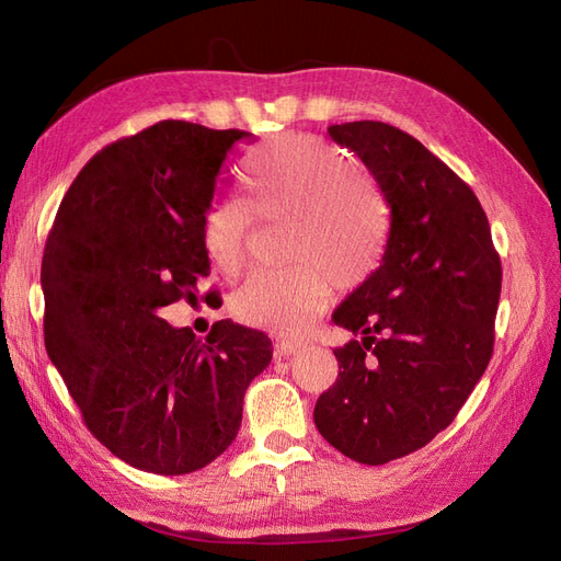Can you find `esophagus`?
I'll return each instance as SVG.
<instances>
[{
	"instance_id": "obj_1",
	"label": "esophagus",
	"mask_w": 561,
	"mask_h": 561,
	"mask_svg": "<svg viewBox=\"0 0 561 561\" xmlns=\"http://www.w3.org/2000/svg\"><path fill=\"white\" fill-rule=\"evenodd\" d=\"M276 348H278V355H283V358H290V355H295V353H299L304 348V344L301 342H293V339H283V342L276 344Z\"/></svg>"
}]
</instances>
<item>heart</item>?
Segmentation results:
<instances>
[{
  "label": "heart",
  "instance_id": "1",
  "mask_svg": "<svg viewBox=\"0 0 561 561\" xmlns=\"http://www.w3.org/2000/svg\"><path fill=\"white\" fill-rule=\"evenodd\" d=\"M245 198H217L203 217V245L225 276L250 257L257 217L290 219L283 271H260L231 297L233 318L254 330L301 334L328 309L336 290H358L377 274L390 239L383 186L316 135L287 133L250 149L241 163Z\"/></svg>",
  "mask_w": 561,
  "mask_h": 561
}]
</instances>
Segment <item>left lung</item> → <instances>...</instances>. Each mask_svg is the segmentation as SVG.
<instances>
[{"label": "left lung", "mask_w": 561, "mask_h": 561, "mask_svg": "<svg viewBox=\"0 0 561 561\" xmlns=\"http://www.w3.org/2000/svg\"><path fill=\"white\" fill-rule=\"evenodd\" d=\"M383 186L393 213L377 274L332 316L355 334L316 402L328 443L367 466L426 447L456 419L494 353L501 260L478 196L410 133L328 128Z\"/></svg>", "instance_id": "8db88e82"}]
</instances>
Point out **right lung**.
I'll return each mask as SVG.
<instances>
[{"label":"right lung","instance_id":"add662e5","mask_svg":"<svg viewBox=\"0 0 561 561\" xmlns=\"http://www.w3.org/2000/svg\"><path fill=\"white\" fill-rule=\"evenodd\" d=\"M245 130L159 122L81 168L48 231L42 287L50 363L114 456L157 474L206 468L241 428L271 339L231 320L206 342L159 313L210 274L203 217ZM213 293L206 295V301Z\"/></svg>","mask_w":561,"mask_h":561}]
</instances>
